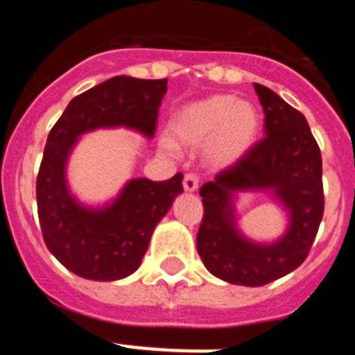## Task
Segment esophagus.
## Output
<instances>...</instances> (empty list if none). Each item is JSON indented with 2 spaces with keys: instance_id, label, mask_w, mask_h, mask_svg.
Listing matches in <instances>:
<instances>
[{
  "instance_id": "34e87169",
  "label": "esophagus",
  "mask_w": 355,
  "mask_h": 355,
  "mask_svg": "<svg viewBox=\"0 0 355 355\" xmlns=\"http://www.w3.org/2000/svg\"><path fill=\"white\" fill-rule=\"evenodd\" d=\"M197 187H199V180H197L196 174H187L183 180V188L184 192H196Z\"/></svg>"
}]
</instances>
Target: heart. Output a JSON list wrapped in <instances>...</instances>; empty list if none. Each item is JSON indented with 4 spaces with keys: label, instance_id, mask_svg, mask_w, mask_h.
I'll return each instance as SVG.
<instances>
[{
    "label": "heart",
    "instance_id": "1",
    "mask_svg": "<svg viewBox=\"0 0 355 355\" xmlns=\"http://www.w3.org/2000/svg\"><path fill=\"white\" fill-rule=\"evenodd\" d=\"M258 131V108L233 94H213L188 103L172 115L168 124L175 146L197 147L206 141L205 159L213 168L236 165L254 146ZM162 149L172 153L174 146L162 140Z\"/></svg>",
    "mask_w": 355,
    "mask_h": 355
}]
</instances>
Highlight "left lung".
<instances>
[{"instance_id": "1", "label": "left lung", "mask_w": 355, "mask_h": 355, "mask_svg": "<svg viewBox=\"0 0 355 355\" xmlns=\"http://www.w3.org/2000/svg\"><path fill=\"white\" fill-rule=\"evenodd\" d=\"M254 89L265 139L199 190L205 216L197 252L209 274L240 286H263L302 265L324 216L322 155L306 117L274 90L259 83ZM247 191H266L287 215L275 241H252L239 229L236 202Z\"/></svg>"}]
</instances>
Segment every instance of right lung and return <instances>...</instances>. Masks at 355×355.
<instances>
[{
	"label": "right lung",
	"instance_id": "right-lung-1",
	"mask_svg": "<svg viewBox=\"0 0 355 355\" xmlns=\"http://www.w3.org/2000/svg\"><path fill=\"white\" fill-rule=\"evenodd\" d=\"M165 92L167 80L115 76L74 97L49 131L37 208L49 252L72 274L119 281L139 270L156 225L183 193V174L168 181L133 178L103 205H87L67 180L69 159L83 135L124 128L153 139Z\"/></svg>",
	"mask_w": 355,
	"mask_h": 355
}]
</instances>
